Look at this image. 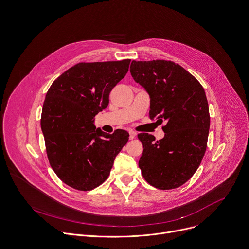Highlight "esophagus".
Returning <instances> with one entry per match:
<instances>
[{
	"label": "esophagus",
	"instance_id": "1",
	"mask_svg": "<svg viewBox=\"0 0 249 249\" xmlns=\"http://www.w3.org/2000/svg\"><path fill=\"white\" fill-rule=\"evenodd\" d=\"M136 135L137 134L134 131H129V138H130V140H133L136 137Z\"/></svg>",
	"mask_w": 249,
	"mask_h": 249
}]
</instances>
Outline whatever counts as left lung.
I'll return each instance as SVG.
<instances>
[{
    "label": "left lung",
    "mask_w": 249,
    "mask_h": 249,
    "mask_svg": "<svg viewBox=\"0 0 249 249\" xmlns=\"http://www.w3.org/2000/svg\"><path fill=\"white\" fill-rule=\"evenodd\" d=\"M130 72L150 94V118L166 121L164 137L157 142L148 133L138 135L144 148L139 160L142 174L158 189L179 187L196 172L207 149L210 113L205 90L172 61L133 60Z\"/></svg>",
    "instance_id": "left-lung-1"
}]
</instances>
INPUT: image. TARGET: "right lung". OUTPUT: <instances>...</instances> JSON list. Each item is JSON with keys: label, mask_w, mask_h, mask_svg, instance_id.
I'll use <instances>...</instances> for the list:
<instances>
[{"label": "right lung", "mask_w": 249, "mask_h": 249, "mask_svg": "<svg viewBox=\"0 0 249 249\" xmlns=\"http://www.w3.org/2000/svg\"><path fill=\"white\" fill-rule=\"evenodd\" d=\"M130 59L81 62L49 88L41 113L49 163L68 186L89 191L102 184L115 157L126 145L128 132L95 129L93 118L107 107L109 93L128 72Z\"/></svg>", "instance_id": "1"}]
</instances>
